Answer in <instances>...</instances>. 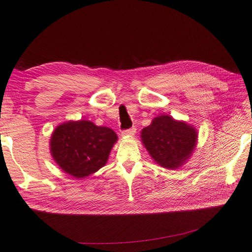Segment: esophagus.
Listing matches in <instances>:
<instances>
[{
    "mask_svg": "<svg viewBox=\"0 0 252 252\" xmlns=\"http://www.w3.org/2000/svg\"><path fill=\"white\" fill-rule=\"evenodd\" d=\"M135 128H130V129H126V130H123L122 131V136H125V137H128V136H132L134 135L135 133Z\"/></svg>",
    "mask_w": 252,
    "mask_h": 252,
    "instance_id": "1",
    "label": "esophagus"
}]
</instances>
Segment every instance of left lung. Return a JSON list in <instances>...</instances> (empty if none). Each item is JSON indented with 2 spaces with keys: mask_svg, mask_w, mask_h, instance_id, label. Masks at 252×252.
Masks as SVG:
<instances>
[{
  "mask_svg": "<svg viewBox=\"0 0 252 252\" xmlns=\"http://www.w3.org/2000/svg\"><path fill=\"white\" fill-rule=\"evenodd\" d=\"M142 142L155 162L167 169L181 167L192 155L198 133L193 126L162 115L142 130Z\"/></svg>",
  "mask_w": 252,
  "mask_h": 252,
  "instance_id": "1",
  "label": "left lung"
}]
</instances>
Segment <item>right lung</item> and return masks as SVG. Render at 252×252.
<instances>
[{
    "instance_id": "obj_1",
    "label": "right lung",
    "mask_w": 252,
    "mask_h": 252,
    "mask_svg": "<svg viewBox=\"0 0 252 252\" xmlns=\"http://www.w3.org/2000/svg\"><path fill=\"white\" fill-rule=\"evenodd\" d=\"M118 141L114 130L91 121H70L55 128L51 154L60 169L75 178H85L105 166Z\"/></svg>"
}]
</instances>
